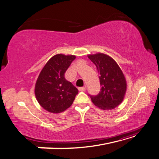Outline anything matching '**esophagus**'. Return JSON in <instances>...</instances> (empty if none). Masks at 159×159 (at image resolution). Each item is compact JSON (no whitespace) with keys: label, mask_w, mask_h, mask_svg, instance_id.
Wrapping results in <instances>:
<instances>
[{"label":"esophagus","mask_w":159,"mask_h":159,"mask_svg":"<svg viewBox=\"0 0 159 159\" xmlns=\"http://www.w3.org/2000/svg\"><path fill=\"white\" fill-rule=\"evenodd\" d=\"M86 89V87H82V88H79V91H85Z\"/></svg>","instance_id":"1"}]
</instances>
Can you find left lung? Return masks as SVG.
I'll use <instances>...</instances> for the list:
<instances>
[{
    "label": "left lung",
    "mask_w": 159,
    "mask_h": 159,
    "mask_svg": "<svg viewBox=\"0 0 159 159\" xmlns=\"http://www.w3.org/2000/svg\"><path fill=\"white\" fill-rule=\"evenodd\" d=\"M99 74L101 91L96 96H90L96 107L110 110L119 105L125 97L127 82L122 70L114 59L107 54H89Z\"/></svg>",
    "instance_id": "obj_1"
}]
</instances>
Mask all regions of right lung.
<instances>
[{
	"mask_svg": "<svg viewBox=\"0 0 159 159\" xmlns=\"http://www.w3.org/2000/svg\"><path fill=\"white\" fill-rule=\"evenodd\" d=\"M74 55H54L42 69L34 92L40 106L49 112L58 114L69 108L78 94L77 88L65 79V73Z\"/></svg>",
	"mask_w": 159,
	"mask_h": 159,
	"instance_id": "obj_1",
	"label": "right lung"
}]
</instances>
